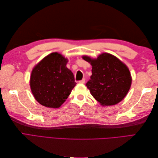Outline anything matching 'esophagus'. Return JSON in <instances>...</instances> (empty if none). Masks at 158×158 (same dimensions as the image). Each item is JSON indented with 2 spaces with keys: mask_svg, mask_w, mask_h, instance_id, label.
<instances>
[{
  "mask_svg": "<svg viewBox=\"0 0 158 158\" xmlns=\"http://www.w3.org/2000/svg\"><path fill=\"white\" fill-rule=\"evenodd\" d=\"M79 83L80 84H84L85 83V79H82L79 81Z\"/></svg>",
  "mask_w": 158,
  "mask_h": 158,
  "instance_id": "34e87169",
  "label": "esophagus"
}]
</instances>
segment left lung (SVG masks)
<instances>
[{
  "instance_id": "8db88e82",
  "label": "left lung",
  "mask_w": 158,
  "mask_h": 158,
  "mask_svg": "<svg viewBox=\"0 0 158 158\" xmlns=\"http://www.w3.org/2000/svg\"><path fill=\"white\" fill-rule=\"evenodd\" d=\"M82 58L92 66V75L85 84L92 96L103 106L121 102L132 83L127 66L116 56L107 52L95 59L88 56Z\"/></svg>"
}]
</instances>
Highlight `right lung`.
I'll return each mask as SVG.
<instances>
[{
    "label": "right lung",
    "mask_w": 158,
    "mask_h": 158,
    "mask_svg": "<svg viewBox=\"0 0 158 158\" xmlns=\"http://www.w3.org/2000/svg\"><path fill=\"white\" fill-rule=\"evenodd\" d=\"M67 62V59L55 52L46 56L33 68L31 90L42 106L59 107L76 85L73 73L66 66Z\"/></svg>",
    "instance_id": "right-lung-1"
}]
</instances>
